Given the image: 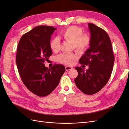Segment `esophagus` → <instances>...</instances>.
<instances>
[{"label":"esophagus","mask_w":129,"mask_h":129,"mask_svg":"<svg viewBox=\"0 0 129 129\" xmlns=\"http://www.w3.org/2000/svg\"><path fill=\"white\" fill-rule=\"evenodd\" d=\"M65 68H66V71H69V70H71V69H73V67H70V66H66Z\"/></svg>","instance_id":"esophagus-1"}]
</instances>
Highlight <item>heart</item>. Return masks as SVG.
<instances>
[{"instance_id":"obj_1","label":"heart","mask_w":129,"mask_h":129,"mask_svg":"<svg viewBox=\"0 0 129 129\" xmlns=\"http://www.w3.org/2000/svg\"><path fill=\"white\" fill-rule=\"evenodd\" d=\"M60 37L66 41L72 43L73 48L76 52H82L85 51L90 45L91 37L87 33L83 34V31L80 27L71 26L64 29L60 33ZM50 47L54 52L58 51L60 47L59 39L54 38L49 43ZM77 56L73 53H61L56 57V60L61 63L71 65Z\"/></svg>"}]
</instances>
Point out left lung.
I'll list each match as a JSON object with an SVG mask.
<instances>
[{
	"label": "left lung",
	"mask_w": 129,
	"mask_h": 129,
	"mask_svg": "<svg viewBox=\"0 0 129 129\" xmlns=\"http://www.w3.org/2000/svg\"><path fill=\"white\" fill-rule=\"evenodd\" d=\"M88 26L91 36L90 47L80 58L79 63L88 65L89 68L85 71L81 67L75 68L78 75L75 83L85 94L93 95L100 91L110 79L115 57L107 33L91 23Z\"/></svg>",
	"instance_id": "left-lung-1"
}]
</instances>
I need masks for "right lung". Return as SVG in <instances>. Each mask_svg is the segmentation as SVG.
<instances>
[{"mask_svg": "<svg viewBox=\"0 0 129 129\" xmlns=\"http://www.w3.org/2000/svg\"><path fill=\"white\" fill-rule=\"evenodd\" d=\"M57 29L53 26H38L21 37L17 47L16 63L22 82L30 91L38 96L50 94L60 82L64 66L55 64L45 67L52 52L49 43Z\"/></svg>", "mask_w": 129, "mask_h": 129, "instance_id": "obj_1", "label": "right lung"}]
</instances>
